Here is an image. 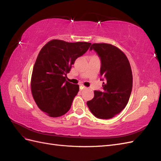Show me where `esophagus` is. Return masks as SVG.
Masks as SVG:
<instances>
[{
  "label": "esophagus",
  "mask_w": 161,
  "mask_h": 161,
  "mask_svg": "<svg viewBox=\"0 0 161 161\" xmlns=\"http://www.w3.org/2000/svg\"><path fill=\"white\" fill-rule=\"evenodd\" d=\"M84 89H86V87L84 86V85H80V91H82V90H83Z\"/></svg>",
  "instance_id": "obj_1"
}]
</instances>
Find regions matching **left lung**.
<instances>
[{
    "label": "left lung",
    "mask_w": 161,
    "mask_h": 161,
    "mask_svg": "<svg viewBox=\"0 0 161 161\" xmlns=\"http://www.w3.org/2000/svg\"><path fill=\"white\" fill-rule=\"evenodd\" d=\"M92 50L100 57V74L105 81L103 90L95 91L93 99L86 104L97 118L110 119L119 114L128 103L132 89V72L127 56L116 46L105 43H92L90 47Z\"/></svg>",
    "instance_id": "8db88e82"
}]
</instances>
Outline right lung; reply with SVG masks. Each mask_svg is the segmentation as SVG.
<instances>
[{"mask_svg": "<svg viewBox=\"0 0 161 161\" xmlns=\"http://www.w3.org/2000/svg\"><path fill=\"white\" fill-rule=\"evenodd\" d=\"M91 45L52 40L42 48L33 69L31 89L38 108L47 115L57 118L70 109L79 86L68 82L66 75Z\"/></svg>", "mask_w": 161, "mask_h": 161, "instance_id": "1", "label": "right lung"}]
</instances>
